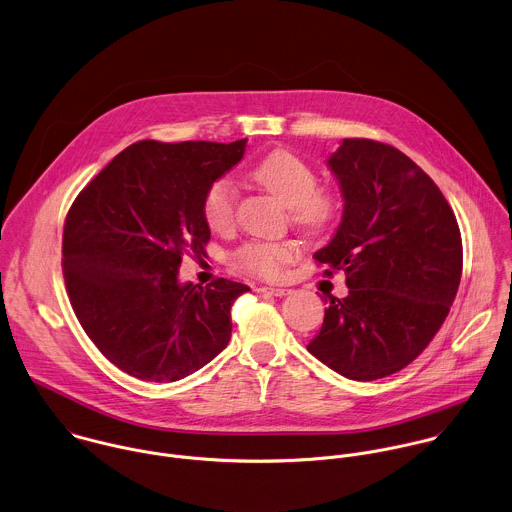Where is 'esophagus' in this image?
Returning a JSON list of instances; mask_svg holds the SVG:
<instances>
[{
	"label": "esophagus",
	"mask_w": 512,
	"mask_h": 512,
	"mask_svg": "<svg viewBox=\"0 0 512 512\" xmlns=\"http://www.w3.org/2000/svg\"><path fill=\"white\" fill-rule=\"evenodd\" d=\"M257 291L263 295H273V297H285L291 293L289 289H275V287H259Z\"/></svg>",
	"instance_id": "obj_1"
}]
</instances>
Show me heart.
Returning <instances> with one entry per match:
<instances>
[{
    "instance_id": "b5f03b06",
    "label": "heart",
    "mask_w": 512,
    "mask_h": 512,
    "mask_svg": "<svg viewBox=\"0 0 512 512\" xmlns=\"http://www.w3.org/2000/svg\"><path fill=\"white\" fill-rule=\"evenodd\" d=\"M251 178L291 209V219L308 233H324L340 215V198L326 188H318V176L312 166L289 150H277L261 160ZM205 223L213 231H227L235 223L237 188L229 178L215 180L205 190ZM299 245L291 239L283 241H247L239 245L229 261L245 273L277 279L283 269L295 261Z\"/></svg>"
}]
</instances>
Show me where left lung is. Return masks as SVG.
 <instances>
[{
    "label": "left lung",
    "mask_w": 512,
    "mask_h": 512,
    "mask_svg": "<svg viewBox=\"0 0 512 512\" xmlns=\"http://www.w3.org/2000/svg\"><path fill=\"white\" fill-rule=\"evenodd\" d=\"M344 211L314 253L324 275L344 271L348 297L324 310L308 352L358 382L400 372L433 340L455 301L463 243L451 205L398 148L344 138L328 158Z\"/></svg>",
    "instance_id": "8db88e82"
}]
</instances>
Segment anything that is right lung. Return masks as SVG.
<instances>
[{"label": "right lung", "mask_w": 512, "mask_h": 512, "mask_svg": "<svg viewBox=\"0 0 512 512\" xmlns=\"http://www.w3.org/2000/svg\"><path fill=\"white\" fill-rule=\"evenodd\" d=\"M245 142L140 140L112 158L71 205L63 277L81 326L122 372L176 382L229 342L231 307L249 287L180 285L184 253H205V190Z\"/></svg>", "instance_id": "obj_1"}]
</instances>
